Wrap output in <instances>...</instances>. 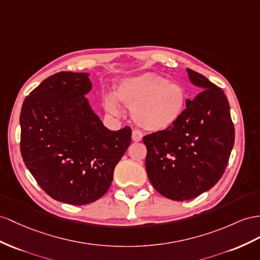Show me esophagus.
<instances>
[{
    "label": "esophagus",
    "instance_id": "1",
    "mask_svg": "<svg viewBox=\"0 0 260 260\" xmlns=\"http://www.w3.org/2000/svg\"><path fill=\"white\" fill-rule=\"evenodd\" d=\"M132 139L134 142H141L143 139V133L139 129H134L132 132Z\"/></svg>",
    "mask_w": 260,
    "mask_h": 260
}]
</instances>
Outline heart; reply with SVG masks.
<instances>
[{"mask_svg":"<svg viewBox=\"0 0 260 260\" xmlns=\"http://www.w3.org/2000/svg\"><path fill=\"white\" fill-rule=\"evenodd\" d=\"M188 99L183 85L155 73H142L124 78L117 85L115 96L108 94L104 98V108L111 114L119 115L122 103L131 109L133 121L138 126L149 132H160L170 128L182 117Z\"/></svg>","mask_w":260,"mask_h":260,"instance_id":"obj_1","label":"heart"}]
</instances>
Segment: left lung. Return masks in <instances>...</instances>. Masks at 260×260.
<instances>
[{"mask_svg": "<svg viewBox=\"0 0 260 260\" xmlns=\"http://www.w3.org/2000/svg\"><path fill=\"white\" fill-rule=\"evenodd\" d=\"M203 91L188 99L182 117L170 128L146 135V171L159 193L175 201L197 198L223 176L234 146L235 129L221 88L187 69Z\"/></svg>", "mask_w": 260, "mask_h": 260, "instance_id": "left-lung-1", "label": "left lung"}]
</instances>
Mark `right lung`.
I'll use <instances>...</instances> for the list:
<instances>
[{"instance_id": "add662e5", "label": "right lung", "mask_w": 260, "mask_h": 260, "mask_svg": "<svg viewBox=\"0 0 260 260\" xmlns=\"http://www.w3.org/2000/svg\"><path fill=\"white\" fill-rule=\"evenodd\" d=\"M89 73L62 71L45 79L22 105L21 152L46 193L73 205L96 201L109 190L132 129L110 131L84 95Z\"/></svg>"}]
</instances>
